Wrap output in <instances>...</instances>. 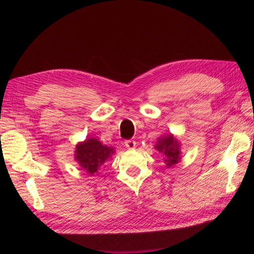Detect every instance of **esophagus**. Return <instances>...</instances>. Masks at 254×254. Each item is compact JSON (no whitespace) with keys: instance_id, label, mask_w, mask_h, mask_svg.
<instances>
[{"instance_id":"esophagus-1","label":"esophagus","mask_w":254,"mask_h":254,"mask_svg":"<svg viewBox=\"0 0 254 254\" xmlns=\"http://www.w3.org/2000/svg\"><path fill=\"white\" fill-rule=\"evenodd\" d=\"M124 144H126V146L128 148V149H134L136 146V142L134 141V139H127V141L124 142Z\"/></svg>"}]
</instances>
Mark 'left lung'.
Here are the masks:
<instances>
[{
  "label": "left lung",
  "mask_w": 254,
  "mask_h": 254,
  "mask_svg": "<svg viewBox=\"0 0 254 254\" xmlns=\"http://www.w3.org/2000/svg\"><path fill=\"white\" fill-rule=\"evenodd\" d=\"M155 148L158 150L159 153L165 156V163L167 167H171L180 161V144L178 139L172 135H164L157 139Z\"/></svg>",
  "instance_id": "8db88e82"
}]
</instances>
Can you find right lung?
Returning <instances> with one entry per match:
<instances>
[{
  "label": "right lung",
  "instance_id": "1",
  "mask_svg": "<svg viewBox=\"0 0 254 254\" xmlns=\"http://www.w3.org/2000/svg\"><path fill=\"white\" fill-rule=\"evenodd\" d=\"M115 153L112 147L101 144L98 139L90 137L86 141L78 143L75 149V160L77 161L82 169L89 175L96 174L105 161Z\"/></svg>",
  "mask_w": 254,
  "mask_h": 254
}]
</instances>
